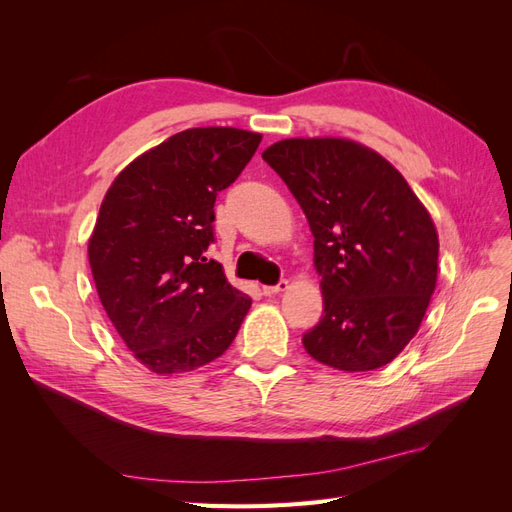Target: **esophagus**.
<instances>
[{
  "instance_id": "34e87169",
  "label": "esophagus",
  "mask_w": 512,
  "mask_h": 512,
  "mask_svg": "<svg viewBox=\"0 0 512 512\" xmlns=\"http://www.w3.org/2000/svg\"><path fill=\"white\" fill-rule=\"evenodd\" d=\"M288 290V280H280L275 286H262V292L267 294V297H273V294H280Z\"/></svg>"
}]
</instances>
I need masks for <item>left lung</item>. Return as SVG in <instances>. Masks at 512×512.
Wrapping results in <instances>:
<instances>
[{
	"label": "left lung",
	"instance_id": "1",
	"mask_svg": "<svg viewBox=\"0 0 512 512\" xmlns=\"http://www.w3.org/2000/svg\"><path fill=\"white\" fill-rule=\"evenodd\" d=\"M265 160L314 235L324 316L303 335L316 361L371 371L416 335L438 277V232L399 170L346 138H286Z\"/></svg>",
	"mask_w": 512,
	"mask_h": 512
}]
</instances>
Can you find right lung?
<instances>
[{
  "label": "right lung",
  "mask_w": 512,
  "mask_h": 512,
  "mask_svg": "<svg viewBox=\"0 0 512 512\" xmlns=\"http://www.w3.org/2000/svg\"><path fill=\"white\" fill-rule=\"evenodd\" d=\"M260 138L237 128L183 130L123 168L102 200L89 239L98 297L130 352L156 374L218 359L252 305L205 252L215 241V196L241 175Z\"/></svg>",
  "instance_id": "right-lung-1"
}]
</instances>
